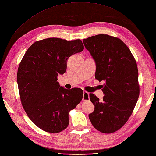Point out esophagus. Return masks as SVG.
I'll use <instances>...</instances> for the list:
<instances>
[{
  "instance_id": "obj_1",
  "label": "esophagus",
  "mask_w": 156,
  "mask_h": 156,
  "mask_svg": "<svg viewBox=\"0 0 156 156\" xmlns=\"http://www.w3.org/2000/svg\"><path fill=\"white\" fill-rule=\"evenodd\" d=\"M89 99H90L89 93L87 92V91H83V92L82 100H83V101H88Z\"/></svg>"
}]
</instances>
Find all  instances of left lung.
I'll list each match as a JSON object with an SVG mask.
<instances>
[{
  "instance_id": "1",
  "label": "left lung",
  "mask_w": 156,
  "mask_h": 156,
  "mask_svg": "<svg viewBox=\"0 0 156 156\" xmlns=\"http://www.w3.org/2000/svg\"><path fill=\"white\" fill-rule=\"evenodd\" d=\"M96 65L95 78L103 86L104 96L94 94L90 99L95 108L89 119L95 129L112 133L125 125L136 104L140 94L138 67L130 49L121 39L99 34L83 40Z\"/></svg>"
}]
</instances>
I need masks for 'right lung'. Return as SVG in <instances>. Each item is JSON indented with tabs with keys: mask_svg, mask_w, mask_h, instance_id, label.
Listing matches in <instances>:
<instances>
[{
	"mask_svg": "<svg viewBox=\"0 0 156 156\" xmlns=\"http://www.w3.org/2000/svg\"><path fill=\"white\" fill-rule=\"evenodd\" d=\"M83 50L80 39L47 38L33 43L20 63L17 82L22 105L41 130L51 133L65 130L69 111L82 99V89L64 88L57 76L66 72L68 58Z\"/></svg>",
	"mask_w": 156,
	"mask_h": 156,
	"instance_id": "obj_1",
	"label": "right lung"
}]
</instances>
